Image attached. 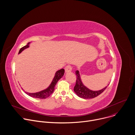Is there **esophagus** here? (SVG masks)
<instances>
[{
    "mask_svg": "<svg viewBox=\"0 0 135 135\" xmlns=\"http://www.w3.org/2000/svg\"><path fill=\"white\" fill-rule=\"evenodd\" d=\"M72 69L71 67L70 66V65H67L65 67V71L66 72H69L71 71Z\"/></svg>",
    "mask_w": 135,
    "mask_h": 135,
    "instance_id": "1",
    "label": "esophagus"
}]
</instances>
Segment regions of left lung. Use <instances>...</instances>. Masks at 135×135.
I'll return each mask as SVG.
<instances>
[{
  "mask_svg": "<svg viewBox=\"0 0 135 135\" xmlns=\"http://www.w3.org/2000/svg\"><path fill=\"white\" fill-rule=\"evenodd\" d=\"M76 75V84L74 88V91L75 93L78 95L79 97L83 99H91L97 97L98 95L103 93L104 90L107 88L106 86L104 89L98 91H92L89 89L85 86H84L82 82L79 70L75 71Z\"/></svg>",
  "mask_w": 135,
  "mask_h": 135,
  "instance_id": "left-lung-1",
  "label": "left lung"
}]
</instances>
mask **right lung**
Segmentation results:
<instances>
[{
	"label": "right lung",
	"instance_id": "right-lung-1",
	"mask_svg": "<svg viewBox=\"0 0 135 135\" xmlns=\"http://www.w3.org/2000/svg\"><path fill=\"white\" fill-rule=\"evenodd\" d=\"M30 43V42L28 43L27 44V45L21 48V49L18 52V54H20L25 49L28 48L29 47ZM64 73H65L64 69H61L59 70H57L55 74V76L54 77L53 81H52L51 84L49 85V86L47 89H46L44 90H42L41 91H40V92H36V93H29V92H25V93L27 94H28V95L30 96V97H33V98H36L45 99V98L49 97V96L53 92V91L54 90V87H55L56 84L57 83V81H58L64 76ZM22 90H23V89H22Z\"/></svg>",
	"mask_w": 135,
	"mask_h": 135
}]
</instances>
